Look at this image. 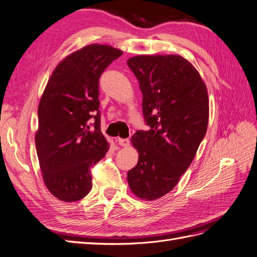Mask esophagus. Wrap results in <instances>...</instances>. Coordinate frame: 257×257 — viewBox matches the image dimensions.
<instances>
[{
  "instance_id": "esophagus-1",
  "label": "esophagus",
  "mask_w": 257,
  "mask_h": 257,
  "mask_svg": "<svg viewBox=\"0 0 257 257\" xmlns=\"http://www.w3.org/2000/svg\"><path fill=\"white\" fill-rule=\"evenodd\" d=\"M116 142H118V144L122 147H127L130 145V139L127 138H119L116 139Z\"/></svg>"
}]
</instances>
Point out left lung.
<instances>
[{
    "instance_id": "left-lung-1",
    "label": "left lung",
    "mask_w": 257,
    "mask_h": 257,
    "mask_svg": "<svg viewBox=\"0 0 257 257\" xmlns=\"http://www.w3.org/2000/svg\"><path fill=\"white\" fill-rule=\"evenodd\" d=\"M127 65L141 85L150 127L132 136L139 159L127 181L136 196L154 200L175 188L195 157L208 126V92L198 72L180 56H138Z\"/></svg>"
}]
</instances>
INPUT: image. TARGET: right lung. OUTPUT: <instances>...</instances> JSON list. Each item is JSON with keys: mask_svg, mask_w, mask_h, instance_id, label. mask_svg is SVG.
Wrapping results in <instances>:
<instances>
[{"mask_svg": "<svg viewBox=\"0 0 257 257\" xmlns=\"http://www.w3.org/2000/svg\"><path fill=\"white\" fill-rule=\"evenodd\" d=\"M120 56L110 46H85L62 61L46 85L35 145L44 182L60 200L88 195L91 169L108 151L100 132L99 78Z\"/></svg>", "mask_w": 257, "mask_h": 257, "instance_id": "obj_1", "label": "right lung"}]
</instances>
